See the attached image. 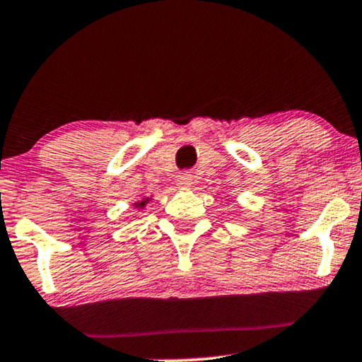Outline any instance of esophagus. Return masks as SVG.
I'll use <instances>...</instances> for the list:
<instances>
[{
  "mask_svg": "<svg viewBox=\"0 0 362 362\" xmlns=\"http://www.w3.org/2000/svg\"><path fill=\"white\" fill-rule=\"evenodd\" d=\"M193 180V177H191V174H186V173H182V174H180V176H177V186H180V188H188V186L191 185V181Z\"/></svg>",
  "mask_w": 362,
  "mask_h": 362,
  "instance_id": "34e87169",
  "label": "esophagus"
}]
</instances>
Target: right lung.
I'll use <instances>...</instances> for the list:
<instances>
[{
  "instance_id": "1",
  "label": "right lung",
  "mask_w": 362,
  "mask_h": 362,
  "mask_svg": "<svg viewBox=\"0 0 362 362\" xmlns=\"http://www.w3.org/2000/svg\"><path fill=\"white\" fill-rule=\"evenodd\" d=\"M146 203H147V202H140V206H144V205H146Z\"/></svg>"
}]
</instances>
